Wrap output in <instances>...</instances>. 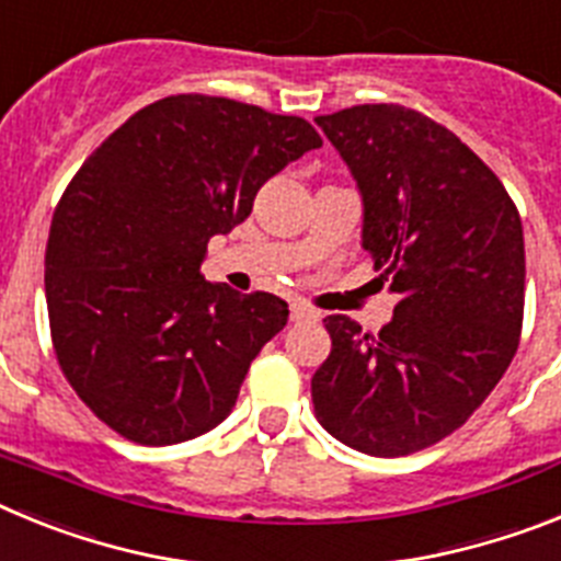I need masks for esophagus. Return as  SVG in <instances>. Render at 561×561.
<instances>
[{
  "instance_id": "1",
  "label": "esophagus",
  "mask_w": 561,
  "mask_h": 561,
  "mask_svg": "<svg viewBox=\"0 0 561 561\" xmlns=\"http://www.w3.org/2000/svg\"><path fill=\"white\" fill-rule=\"evenodd\" d=\"M291 320L295 323H309V320H320V311L311 309L306 304H291Z\"/></svg>"
}]
</instances>
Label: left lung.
I'll use <instances>...</instances> for the list:
<instances>
[{
	"mask_svg": "<svg viewBox=\"0 0 561 561\" xmlns=\"http://www.w3.org/2000/svg\"><path fill=\"white\" fill-rule=\"evenodd\" d=\"M362 196V247L390 291L376 336L325 317L311 376L317 421L376 458H401L466 424L503 379L525 304L523 221L478 153L413 108L365 103L314 117Z\"/></svg>",
	"mask_w": 561,
	"mask_h": 561,
	"instance_id": "8db88e82",
	"label": "left lung"
}]
</instances>
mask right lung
<instances>
[{"label": "right lung", "mask_w": 561, "mask_h": 561, "mask_svg": "<svg viewBox=\"0 0 561 561\" xmlns=\"http://www.w3.org/2000/svg\"><path fill=\"white\" fill-rule=\"evenodd\" d=\"M320 146L304 117L171 95L131 114L69 182L44 255L49 331L69 385L114 433L165 447L232 413L289 306L205 280L207 241Z\"/></svg>", "instance_id": "right-lung-1"}]
</instances>
